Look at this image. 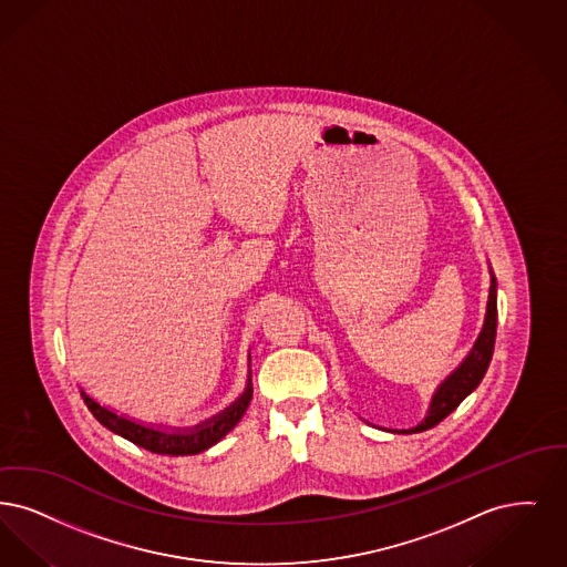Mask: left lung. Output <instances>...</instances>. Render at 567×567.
<instances>
[{
    "mask_svg": "<svg viewBox=\"0 0 567 567\" xmlns=\"http://www.w3.org/2000/svg\"><path fill=\"white\" fill-rule=\"evenodd\" d=\"M495 328H497V286H495V277H493L485 323H483V330H481L476 343L470 349L468 355L439 385V390L432 395L427 415H425L421 423H417L411 430H390V432L417 434V432H423V430H430V427L439 425L446 415H451L462 404V400L478 388V383L483 381L485 372L489 369L493 346H495Z\"/></svg>",
    "mask_w": 567,
    "mask_h": 567,
    "instance_id": "obj_1",
    "label": "left lung"
}]
</instances>
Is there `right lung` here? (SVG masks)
<instances>
[{"label":"right lung","instance_id":"right-lung-1","mask_svg":"<svg viewBox=\"0 0 567 567\" xmlns=\"http://www.w3.org/2000/svg\"><path fill=\"white\" fill-rule=\"evenodd\" d=\"M84 398V404L89 406V411L95 415L101 425H105L107 430H112L114 434L123 436L126 441H131L137 446H144L152 453H161V455H195L209 446L221 441L237 423L244 417V413L249 406L251 400V372L247 374L246 392L241 398H237L228 409H224L220 415L207 419L203 423H198L195 427H154V425H144L140 421L118 415L105 406H101L97 400H93L91 395L82 390L80 392Z\"/></svg>","mask_w":567,"mask_h":567}]
</instances>
